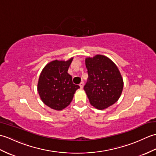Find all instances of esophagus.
Masks as SVG:
<instances>
[{
    "label": "esophagus",
    "mask_w": 156,
    "mask_h": 156,
    "mask_svg": "<svg viewBox=\"0 0 156 156\" xmlns=\"http://www.w3.org/2000/svg\"><path fill=\"white\" fill-rule=\"evenodd\" d=\"M80 88H81V89L83 88V87H84V82H80Z\"/></svg>",
    "instance_id": "esophagus-1"
}]
</instances>
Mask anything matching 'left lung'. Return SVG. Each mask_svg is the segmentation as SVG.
Here are the masks:
<instances>
[{"instance_id":"1","label":"left lung","mask_w":156,"mask_h":156,"mask_svg":"<svg viewBox=\"0 0 156 156\" xmlns=\"http://www.w3.org/2000/svg\"><path fill=\"white\" fill-rule=\"evenodd\" d=\"M85 64L88 78L84 90L90 103L99 110L115 104L123 88V80L117 66L102 55L86 58Z\"/></svg>"}]
</instances>
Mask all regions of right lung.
Instances as JSON below:
<instances>
[{"label":"right lung","instance_id":"add662e5","mask_svg":"<svg viewBox=\"0 0 156 156\" xmlns=\"http://www.w3.org/2000/svg\"><path fill=\"white\" fill-rule=\"evenodd\" d=\"M73 58L67 61L54 60L43 69L39 78L37 91L41 101L48 107L57 111L70 104L76 90L80 88L73 84L68 73Z\"/></svg>","mask_w":156,"mask_h":156}]
</instances>
